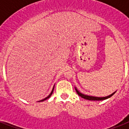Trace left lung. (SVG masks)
Here are the masks:
<instances>
[{
    "instance_id": "8db88e82",
    "label": "left lung",
    "mask_w": 129,
    "mask_h": 129,
    "mask_svg": "<svg viewBox=\"0 0 129 129\" xmlns=\"http://www.w3.org/2000/svg\"><path fill=\"white\" fill-rule=\"evenodd\" d=\"M76 91L77 94H78L79 96H81L82 98H84V99H86V100H106V99H107V98L111 97V96H112V95L114 94V93H115V92H114L113 94H110V95H109V96H106V97H94V96H87V95H84V94H82V93H80V92H79L78 90H77L76 88Z\"/></svg>"
}]
</instances>
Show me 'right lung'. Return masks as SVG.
<instances>
[{"mask_svg": "<svg viewBox=\"0 0 129 129\" xmlns=\"http://www.w3.org/2000/svg\"><path fill=\"white\" fill-rule=\"evenodd\" d=\"M53 89H54V87H53V90H52V91H51V94H49V96H47V97H46V98H44V99H43V100H40V101H39V102H42V101H44V100H47V99H48V98H49V97H50L51 96V94H52L53 92Z\"/></svg>", "mask_w": 129, "mask_h": 129, "instance_id": "1", "label": "right lung"}]
</instances>
